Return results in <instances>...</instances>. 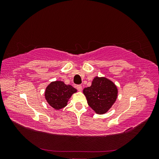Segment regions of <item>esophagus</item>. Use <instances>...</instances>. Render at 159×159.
<instances>
[{
	"mask_svg": "<svg viewBox=\"0 0 159 159\" xmlns=\"http://www.w3.org/2000/svg\"><path fill=\"white\" fill-rule=\"evenodd\" d=\"M76 89H78L79 91H81V90H82V86H81V85H76Z\"/></svg>",
	"mask_w": 159,
	"mask_h": 159,
	"instance_id": "obj_1",
	"label": "esophagus"
}]
</instances>
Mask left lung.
<instances>
[{
	"label": "left lung",
	"instance_id": "left-lung-1",
	"mask_svg": "<svg viewBox=\"0 0 159 159\" xmlns=\"http://www.w3.org/2000/svg\"><path fill=\"white\" fill-rule=\"evenodd\" d=\"M88 103L96 113L104 114L111 107L117 98V88L111 81L95 77L90 87L84 89Z\"/></svg>",
	"mask_w": 159,
	"mask_h": 159
}]
</instances>
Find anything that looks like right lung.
<instances>
[{"label": "right lung", "instance_id": "obj_1", "mask_svg": "<svg viewBox=\"0 0 159 159\" xmlns=\"http://www.w3.org/2000/svg\"><path fill=\"white\" fill-rule=\"evenodd\" d=\"M76 91L77 89L71 85H66L63 81H56L48 85L45 98L51 107L58 110L66 106L68 99Z\"/></svg>", "mask_w": 159, "mask_h": 159}]
</instances>
